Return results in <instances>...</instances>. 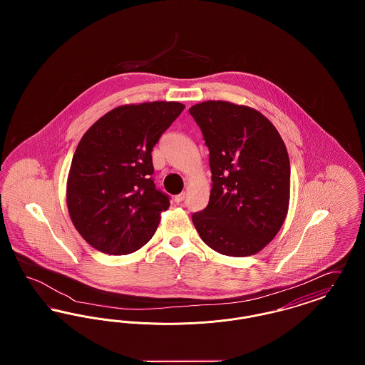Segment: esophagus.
<instances>
[{
	"mask_svg": "<svg viewBox=\"0 0 365 365\" xmlns=\"http://www.w3.org/2000/svg\"><path fill=\"white\" fill-rule=\"evenodd\" d=\"M185 198H186V192L185 191H182L180 194H178V195H175V202H182V201H185Z\"/></svg>",
	"mask_w": 365,
	"mask_h": 365,
	"instance_id": "1",
	"label": "esophagus"
}]
</instances>
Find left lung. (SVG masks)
Returning <instances> with one entry per match:
<instances>
[{"mask_svg":"<svg viewBox=\"0 0 365 365\" xmlns=\"http://www.w3.org/2000/svg\"><path fill=\"white\" fill-rule=\"evenodd\" d=\"M209 149L212 190L192 215L201 240L215 252L259 253L283 226L290 202V160L275 125L259 110L228 101L192 105Z\"/></svg>","mask_w":365,"mask_h":365,"instance_id":"1","label":"left lung"}]
</instances>
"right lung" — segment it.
Listing matches in <instances>:
<instances>
[{
	"instance_id": "1",
	"label": "right lung",
	"mask_w": 365,
	"mask_h": 365,
	"mask_svg": "<svg viewBox=\"0 0 365 365\" xmlns=\"http://www.w3.org/2000/svg\"><path fill=\"white\" fill-rule=\"evenodd\" d=\"M183 109L175 101L120 105L79 140L67 179V207L73 226L94 249L128 255L155 235L170 198L150 176L152 150Z\"/></svg>"
}]
</instances>
